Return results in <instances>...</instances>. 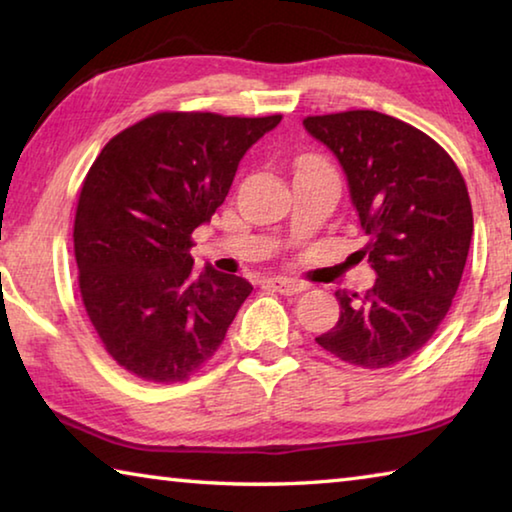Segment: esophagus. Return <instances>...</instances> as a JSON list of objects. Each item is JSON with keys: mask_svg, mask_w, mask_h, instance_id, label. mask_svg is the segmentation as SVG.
Returning <instances> with one entry per match:
<instances>
[{"mask_svg": "<svg viewBox=\"0 0 512 512\" xmlns=\"http://www.w3.org/2000/svg\"><path fill=\"white\" fill-rule=\"evenodd\" d=\"M268 289L280 291L284 296H293V293H302L307 289L305 282H296V280H287V277H271V280L264 282Z\"/></svg>", "mask_w": 512, "mask_h": 512, "instance_id": "obj_1", "label": "esophagus"}]
</instances>
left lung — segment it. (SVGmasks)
Wrapping results in <instances>:
<instances>
[{"label": "left lung", "instance_id": "8db88e82", "mask_svg": "<svg viewBox=\"0 0 512 512\" xmlns=\"http://www.w3.org/2000/svg\"><path fill=\"white\" fill-rule=\"evenodd\" d=\"M305 131L336 155L377 273L363 296L336 291L341 316L320 348L361 368H388L418 352L443 323L472 241L465 180L440 146L375 110L307 117Z\"/></svg>", "mask_w": 512, "mask_h": 512}]
</instances>
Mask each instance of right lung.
<instances>
[{
  "mask_svg": "<svg viewBox=\"0 0 512 512\" xmlns=\"http://www.w3.org/2000/svg\"><path fill=\"white\" fill-rule=\"evenodd\" d=\"M282 117L160 112L103 146L74 221L83 305L103 348L146 381H183L212 357L253 284L205 264L210 223L241 158Z\"/></svg>",
  "mask_w": 512,
  "mask_h": 512,
  "instance_id": "add662e5",
  "label": "right lung"
}]
</instances>
